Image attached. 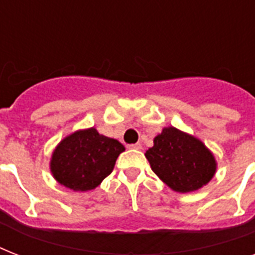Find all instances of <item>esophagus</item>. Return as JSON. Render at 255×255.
Here are the masks:
<instances>
[{
    "mask_svg": "<svg viewBox=\"0 0 255 255\" xmlns=\"http://www.w3.org/2000/svg\"><path fill=\"white\" fill-rule=\"evenodd\" d=\"M128 148H131V149H141V144L136 143V144H129Z\"/></svg>",
    "mask_w": 255,
    "mask_h": 255,
    "instance_id": "esophagus-1",
    "label": "esophagus"
}]
</instances>
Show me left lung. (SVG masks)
I'll use <instances>...</instances> for the list:
<instances>
[{"instance_id": "1", "label": "left lung", "mask_w": 255, "mask_h": 255, "mask_svg": "<svg viewBox=\"0 0 255 255\" xmlns=\"http://www.w3.org/2000/svg\"><path fill=\"white\" fill-rule=\"evenodd\" d=\"M145 157L157 177L178 193L198 190L217 170L213 152L201 140L172 126L155 136Z\"/></svg>"}]
</instances>
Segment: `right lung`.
Instances as JSON below:
<instances>
[{
    "label": "right lung",
    "instance_id": "1",
    "mask_svg": "<svg viewBox=\"0 0 255 255\" xmlns=\"http://www.w3.org/2000/svg\"><path fill=\"white\" fill-rule=\"evenodd\" d=\"M126 148L96 128L70 133L59 141L50 159V172L61 185L75 192L95 189L111 173Z\"/></svg>",
    "mask_w": 255,
    "mask_h": 255
}]
</instances>
